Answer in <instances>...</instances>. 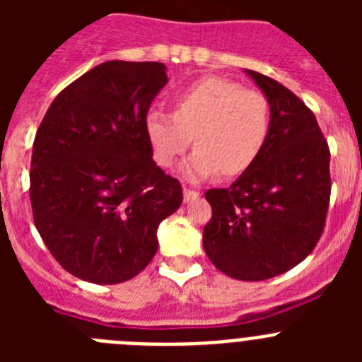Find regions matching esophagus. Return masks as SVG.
I'll return each mask as SVG.
<instances>
[{
    "instance_id": "1",
    "label": "esophagus",
    "mask_w": 362,
    "mask_h": 362,
    "mask_svg": "<svg viewBox=\"0 0 362 362\" xmlns=\"http://www.w3.org/2000/svg\"><path fill=\"white\" fill-rule=\"evenodd\" d=\"M183 194H185V201H190V199H196V197H199V192L194 190V188H188V187L183 188Z\"/></svg>"
}]
</instances>
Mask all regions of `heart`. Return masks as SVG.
Segmentation results:
<instances>
[{
	"instance_id": "1",
	"label": "heart",
	"mask_w": 362,
	"mask_h": 362,
	"mask_svg": "<svg viewBox=\"0 0 362 362\" xmlns=\"http://www.w3.org/2000/svg\"><path fill=\"white\" fill-rule=\"evenodd\" d=\"M270 132L267 95L216 76L175 92L172 114L150 110L145 117L152 158L161 168L174 166L194 139L196 152L183 168L188 179L245 174L267 148Z\"/></svg>"
}]
</instances>
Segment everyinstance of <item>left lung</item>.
<instances>
[{
  "mask_svg": "<svg viewBox=\"0 0 362 362\" xmlns=\"http://www.w3.org/2000/svg\"><path fill=\"white\" fill-rule=\"evenodd\" d=\"M246 74L272 107L267 148L228 188L204 197L212 219L203 246L217 270L239 281H264L312 254L330 204V148L313 112L292 90L255 70Z\"/></svg>",
  "mask_w": 362,
  "mask_h": 362,
  "instance_id": "obj_1",
  "label": "left lung"
}]
</instances>
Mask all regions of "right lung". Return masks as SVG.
I'll list each match as a JSON object with an SVG mask.
<instances>
[{"instance_id":"1","label":"right lung","mask_w":362,"mask_h":362,"mask_svg":"<svg viewBox=\"0 0 362 362\" xmlns=\"http://www.w3.org/2000/svg\"><path fill=\"white\" fill-rule=\"evenodd\" d=\"M158 62H105L65 86L34 139L30 204L41 239L88 283L136 277L158 252V226L183 203L145 134L166 85Z\"/></svg>"}]
</instances>
